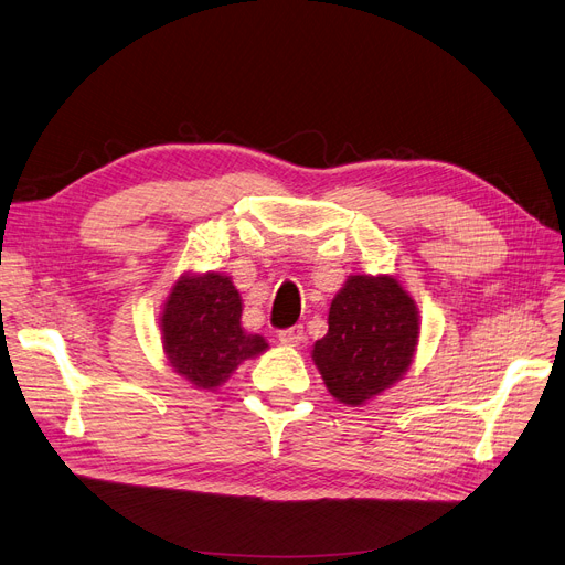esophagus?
I'll list each match as a JSON object with an SVG mask.
<instances>
[{
	"instance_id": "obj_1",
	"label": "esophagus",
	"mask_w": 565,
	"mask_h": 565,
	"mask_svg": "<svg viewBox=\"0 0 565 565\" xmlns=\"http://www.w3.org/2000/svg\"><path fill=\"white\" fill-rule=\"evenodd\" d=\"M302 340H305L302 326H290V329L279 331V342H284V344H300Z\"/></svg>"
}]
</instances>
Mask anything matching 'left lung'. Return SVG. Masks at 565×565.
<instances>
[{
	"mask_svg": "<svg viewBox=\"0 0 565 565\" xmlns=\"http://www.w3.org/2000/svg\"><path fill=\"white\" fill-rule=\"evenodd\" d=\"M420 338L415 300L394 277L352 275L329 309L312 359L340 404L363 406L404 377Z\"/></svg>",
	"mask_w": 565,
	"mask_h": 565,
	"instance_id": "left-lung-1",
	"label": "left lung"
}]
</instances>
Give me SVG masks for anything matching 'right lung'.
<instances>
[{
  "mask_svg": "<svg viewBox=\"0 0 565 565\" xmlns=\"http://www.w3.org/2000/svg\"><path fill=\"white\" fill-rule=\"evenodd\" d=\"M161 344L171 369L196 390H215L242 361L267 350L242 329V296L225 275H183L163 302Z\"/></svg>",
  "mask_w": 565,
  "mask_h": 565,
  "instance_id": "obj_1",
  "label": "right lung"
}]
</instances>
